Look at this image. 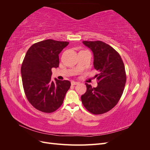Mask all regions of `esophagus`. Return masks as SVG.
Returning <instances> with one entry per match:
<instances>
[{"instance_id":"esophagus-1","label":"esophagus","mask_w":150,"mask_h":150,"mask_svg":"<svg viewBox=\"0 0 150 150\" xmlns=\"http://www.w3.org/2000/svg\"><path fill=\"white\" fill-rule=\"evenodd\" d=\"M79 83V82H75V81H72L71 82V85H77V84H78Z\"/></svg>"}]
</instances>
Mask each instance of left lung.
Here are the masks:
<instances>
[{
	"label": "left lung",
	"mask_w": 150,
	"mask_h": 150,
	"mask_svg": "<svg viewBox=\"0 0 150 150\" xmlns=\"http://www.w3.org/2000/svg\"><path fill=\"white\" fill-rule=\"evenodd\" d=\"M93 53V65L99 74L95 76L96 88L86 84L87 90L81 96L84 106L94 115L105 113L118 103L126 84L124 63L120 54L102 41H83Z\"/></svg>",
	"instance_id": "left-lung-1"
}]
</instances>
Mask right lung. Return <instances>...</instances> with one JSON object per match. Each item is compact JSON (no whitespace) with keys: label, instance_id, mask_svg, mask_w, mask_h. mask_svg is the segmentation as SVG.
<instances>
[{"label":"right lung","instance_id":"obj_1","mask_svg":"<svg viewBox=\"0 0 150 150\" xmlns=\"http://www.w3.org/2000/svg\"><path fill=\"white\" fill-rule=\"evenodd\" d=\"M68 44V42L44 40L34 44L26 52L21 66L22 84L29 103L42 112L57 110L71 86L67 80H51L52 68L59 67V54Z\"/></svg>","mask_w":150,"mask_h":150}]
</instances>
